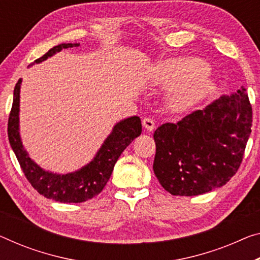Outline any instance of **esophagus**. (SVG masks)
I'll list each match as a JSON object with an SVG mask.
<instances>
[{
  "label": "esophagus",
  "instance_id": "obj_1",
  "mask_svg": "<svg viewBox=\"0 0 260 260\" xmlns=\"http://www.w3.org/2000/svg\"><path fill=\"white\" fill-rule=\"evenodd\" d=\"M143 126L145 127L147 131H153L155 129V124L153 119H151L149 117H145L143 119Z\"/></svg>",
  "mask_w": 260,
  "mask_h": 260
}]
</instances>
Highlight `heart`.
Returning a JSON list of instances; mask_svg holds the SVG:
<instances>
[{
  "instance_id": "heart-1",
  "label": "heart",
  "mask_w": 260,
  "mask_h": 260,
  "mask_svg": "<svg viewBox=\"0 0 260 260\" xmlns=\"http://www.w3.org/2000/svg\"><path fill=\"white\" fill-rule=\"evenodd\" d=\"M209 67L200 59H175L158 66L153 83L161 88H174L169 105L173 111H183L208 93L211 81L207 77Z\"/></svg>"
}]
</instances>
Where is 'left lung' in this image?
Returning <instances> with one entry per match:
<instances>
[{"label":"left lung","mask_w":260,"mask_h":260,"mask_svg":"<svg viewBox=\"0 0 260 260\" xmlns=\"http://www.w3.org/2000/svg\"><path fill=\"white\" fill-rule=\"evenodd\" d=\"M252 126L246 89L164 123L154 131L153 171L172 195L193 197L221 187L241 166Z\"/></svg>","instance_id":"8db88e82"}]
</instances>
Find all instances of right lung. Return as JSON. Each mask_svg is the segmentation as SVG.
<instances>
[{"instance_id": "add662e5", "label": "right lung", "mask_w": 260, "mask_h": 260, "mask_svg": "<svg viewBox=\"0 0 260 260\" xmlns=\"http://www.w3.org/2000/svg\"><path fill=\"white\" fill-rule=\"evenodd\" d=\"M78 45L79 44H60L52 47L47 53L35 60V62L45 60L62 49ZM21 82L22 80L19 79L14 89L13 107L8 119V137L27 181L43 197L63 203H80L96 197L107 185L119 155L136 137L142 134L141 118L133 116L117 123L94 160L83 169L74 173L62 175L50 173L42 170L37 164L31 160L26 151L23 149L18 133Z\"/></svg>"}]
</instances>
